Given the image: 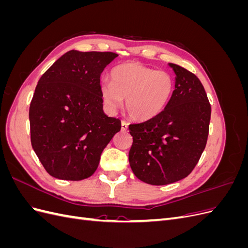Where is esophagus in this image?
Segmentation results:
<instances>
[{"label": "esophagus", "instance_id": "34e87169", "mask_svg": "<svg viewBox=\"0 0 248 248\" xmlns=\"http://www.w3.org/2000/svg\"><path fill=\"white\" fill-rule=\"evenodd\" d=\"M127 129H128V124H127L125 121H122V123H121V130L122 131H127Z\"/></svg>", "mask_w": 248, "mask_h": 248}]
</instances>
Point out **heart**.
Returning a JSON list of instances; mask_svg holds the SVG:
<instances>
[{
    "label": "heart",
    "instance_id": "1",
    "mask_svg": "<svg viewBox=\"0 0 248 248\" xmlns=\"http://www.w3.org/2000/svg\"><path fill=\"white\" fill-rule=\"evenodd\" d=\"M110 81L101 84L106 106L115 110L125 99V109L130 118L147 121L166 108L174 92L175 81L168 71L149 68L136 62L118 65L111 70Z\"/></svg>",
    "mask_w": 248,
    "mask_h": 248
}]
</instances>
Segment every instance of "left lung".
Here are the masks:
<instances>
[{"label":"left lung","instance_id":"1","mask_svg":"<svg viewBox=\"0 0 248 248\" xmlns=\"http://www.w3.org/2000/svg\"><path fill=\"white\" fill-rule=\"evenodd\" d=\"M174 70L175 90L159 115L130 124L129 164L140 181L167 185L188 176L205 150L211 106L200 79L183 67Z\"/></svg>","mask_w":248,"mask_h":248}]
</instances>
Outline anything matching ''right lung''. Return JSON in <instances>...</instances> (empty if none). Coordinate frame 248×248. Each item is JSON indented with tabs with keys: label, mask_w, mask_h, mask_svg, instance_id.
Returning a JSON list of instances; mask_svg holds the SVG:
<instances>
[{
	"label": "right lung",
	"mask_w": 248,
	"mask_h": 248,
	"mask_svg": "<svg viewBox=\"0 0 248 248\" xmlns=\"http://www.w3.org/2000/svg\"><path fill=\"white\" fill-rule=\"evenodd\" d=\"M115 52L67 51L40 78L30 104L33 150L52 177L79 181L98 168L103 149L121 130L104 114L100 74Z\"/></svg>",
	"instance_id": "obj_1"
}]
</instances>
